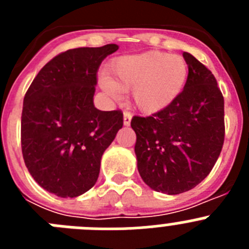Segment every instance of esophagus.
I'll list each match as a JSON object with an SVG mask.
<instances>
[{
    "label": "esophagus",
    "instance_id": "obj_1",
    "mask_svg": "<svg viewBox=\"0 0 249 249\" xmlns=\"http://www.w3.org/2000/svg\"><path fill=\"white\" fill-rule=\"evenodd\" d=\"M132 120V113L128 111H124L123 113V123H124V126H129V123H131Z\"/></svg>",
    "mask_w": 249,
    "mask_h": 249
}]
</instances>
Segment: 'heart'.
Masks as SVG:
<instances>
[{"label":"heart","mask_w":249,"mask_h":249,"mask_svg":"<svg viewBox=\"0 0 249 249\" xmlns=\"http://www.w3.org/2000/svg\"><path fill=\"white\" fill-rule=\"evenodd\" d=\"M186 61L177 54L148 51L117 58L109 66V78L102 86L112 96L131 91L141 111L163 109L183 89L187 80Z\"/></svg>","instance_id":"1"}]
</instances>
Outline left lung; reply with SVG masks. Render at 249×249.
<instances>
[{"label":"left lung","instance_id":"1","mask_svg":"<svg viewBox=\"0 0 249 249\" xmlns=\"http://www.w3.org/2000/svg\"><path fill=\"white\" fill-rule=\"evenodd\" d=\"M188 76L181 93L131 127L141 177L157 192L178 195L210 175L224 142V100L214 76L192 54L183 53Z\"/></svg>","mask_w":249,"mask_h":249}]
</instances>
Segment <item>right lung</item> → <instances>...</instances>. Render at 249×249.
Listing matches in <instances>:
<instances>
[{"label": "right lung", "mask_w": 249, "mask_h": 249, "mask_svg": "<svg viewBox=\"0 0 249 249\" xmlns=\"http://www.w3.org/2000/svg\"><path fill=\"white\" fill-rule=\"evenodd\" d=\"M117 45L80 47L57 54L28 87L21 116L22 155L35 181L58 197L91 190L101 157L123 126L120 109L93 105L97 72Z\"/></svg>", "instance_id": "right-lung-1"}]
</instances>
